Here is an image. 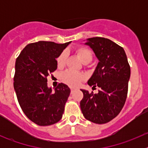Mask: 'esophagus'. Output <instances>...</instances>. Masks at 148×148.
<instances>
[{"label":"esophagus","instance_id":"1","mask_svg":"<svg viewBox=\"0 0 148 148\" xmlns=\"http://www.w3.org/2000/svg\"><path fill=\"white\" fill-rule=\"evenodd\" d=\"M70 91H71V94L73 93V92H74V91H75V88H73V87H71V88H70Z\"/></svg>","mask_w":148,"mask_h":148}]
</instances>
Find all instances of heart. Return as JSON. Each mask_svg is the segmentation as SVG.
<instances>
[{
  "instance_id": "obj_1",
  "label": "heart",
  "mask_w": 148,
  "mask_h": 148,
  "mask_svg": "<svg viewBox=\"0 0 148 148\" xmlns=\"http://www.w3.org/2000/svg\"><path fill=\"white\" fill-rule=\"evenodd\" d=\"M75 52L82 62L84 64H88L92 61V57H93L92 53L87 48L84 47H80L76 49ZM66 57H67V53L66 51H63L62 53L58 56V58H56V62H57V65L58 67L61 68L64 66ZM84 76L82 73L70 70H66L61 75V82L70 87H78L81 82L84 80Z\"/></svg>"
}]
</instances>
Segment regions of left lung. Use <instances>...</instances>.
Masks as SVG:
<instances>
[{
	"instance_id": "1",
	"label": "left lung",
	"mask_w": 148,
	"mask_h": 148,
	"mask_svg": "<svg viewBox=\"0 0 148 148\" xmlns=\"http://www.w3.org/2000/svg\"><path fill=\"white\" fill-rule=\"evenodd\" d=\"M87 45L94 51L99 62L87 84L100 88L97 94L81 90L80 102L86 119L95 124H105L119 114L126 101L130 66L121 46L105 38L87 39Z\"/></svg>"
}]
</instances>
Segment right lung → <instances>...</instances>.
Returning a JSON list of instances; mask_svg holds the SVG:
<instances>
[{"instance_id": "obj_1", "label": "right lung", "mask_w": 148, "mask_h": 148, "mask_svg": "<svg viewBox=\"0 0 148 148\" xmlns=\"http://www.w3.org/2000/svg\"><path fill=\"white\" fill-rule=\"evenodd\" d=\"M69 44H29L16 58L13 84L18 103L27 118L40 126L52 125L62 118L70 90L61 83L53 92L47 77L57 69L56 58Z\"/></svg>"}]
</instances>
